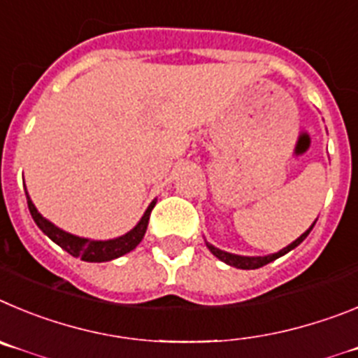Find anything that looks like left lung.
I'll return each mask as SVG.
<instances>
[{"label":"left lung","instance_id":"8db88e82","mask_svg":"<svg viewBox=\"0 0 358 358\" xmlns=\"http://www.w3.org/2000/svg\"><path fill=\"white\" fill-rule=\"evenodd\" d=\"M314 224H315V221H314ZM314 224H312V227L308 228V230L305 231V234L299 235V237L294 241V243L289 244L287 248H283V250H280L278 253H273V255H267V257H241V255H231V253H227V251L217 250V248L212 246V244H208V243H207V246H208V250H210L212 253H214V255L217 257L219 260H223V262L228 264V266L239 267V269H259V267H262V266H266V264L273 262V260H276V259H278V257L285 255V253H289V251H291V250H294V248L298 246V244L303 243L305 237H307V235L310 234L312 228H314Z\"/></svg>","mask_w":358,"mask_h":358}]
</instances>
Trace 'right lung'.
Wrapping results in <instances>:
<instances>
[{
    "label": "right lung",
    "mask_w": 358,
    "mask_h": 358,
    "mask_svg": "<svg viewBox=\"0 0 358 358\" xmlns=\"http://www.w3.org/2000/svg\"><path fill=\"white\" fill-rule=\"evenodd\" d=\"M27 201H28V208H30L31 217H34V221L37 223V227L41 228V230H43L44 234L53 241V243H57L62 250H66L69 255L80 257V259L85 260V262H107V260L117 259V257L124 255V253L134 250V248L143 241L144 234H146L150 214L157 203V201H151V205L148 207V210L144 212L139 224H137L134 230L128 231V234L110 241H89V239H82V237H76V235L67 234V231L60 230V228H57L55 224H51L48 219H44L43 215L38 214L35 205L31 203L30 196H28V192H27Z\"/></svg>",
    "instance_id": "right-lung-1"
}]
</instances>
